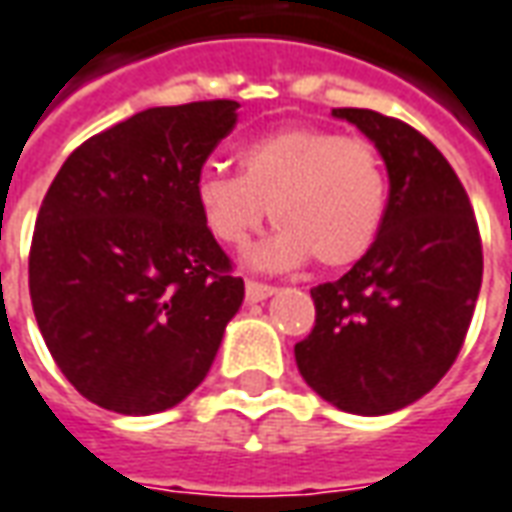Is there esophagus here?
I'll return each instance as SVG.
<instances>
[{
    "label": "esophagus",
    "instance_id": "1",
    "mask_svg": "<svg viewBox=\"0 0 512 512\" xmlns=\"http://www.w3.org/2000/svg\"><path fill=\"white\" fill-rule=\"evenodd\" d=\"M274 291H277L274 285L246 280V302H249V305H255V302H263V299H268V296H271Z\"/></svg>",
    "mask_w": 512,
    "mask_h": 512
}]
</instances>
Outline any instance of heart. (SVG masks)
I'll return each instance as SVG.
<instances>
[{
  "label": "heart",
  "mask_w": 512,
  "mask_h": 512,
  "mask_svg": "<svg viewBox=\"0 0 512 512\" xmlns=\"http://www.w3.org/2000/svg\"><path fill=\"white\" fill-rule=\"evenodd\" d=\"M241 174L207 166L194 196L202 221L221 244L244 246L271 219L280 230L249 260L260 268H324L357 263L374 246L388 207V177L366 138L291 124L241 149Z\"/></svg>",
  "instance_id": "1"
}]
</instances>
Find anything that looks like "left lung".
I'll use <instances>...</instances> for the list:
<instances>
[{"label":"left lung","instance_id":"obj_1","mask_svg":"<svg viewBox=\"0 0 512 512\" xmlns=\"http://www.w3.org/2000/svg\"><path fill=\"white\" fill-rule=\"evenodd\" d=\"M388 169L374 246L341 280L316 285V327L293 346L299 374L330 405L385 416L430 393L466 341L482 285V241L463 182L410 124L335 107Z\"/></svg>","mask_w":512,"mask_h":512}]
</instances>
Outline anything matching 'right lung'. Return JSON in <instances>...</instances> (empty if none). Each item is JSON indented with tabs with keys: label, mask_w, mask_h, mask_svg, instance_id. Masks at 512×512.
I'll list each match as a JSON object with an SVG mask.
<instances>
[{
	"label": "right lung",
	"mask_w": 512,
	"mask_h": 512,
	"mask_svg": "<svg viewBox=\"0 0 512 512\" xmlns=\"http://www.w3.org/2000/svg\"><path fill=\"white\" fill-rule=\"evenodd\" d=\"M238 102L149 107L77 146L49 185L30 249L38 330L94 405H180L216 360L244 280L202 221L194 185Z\"/></svg>",
	"instance_id": "1"
}]
</instances>
